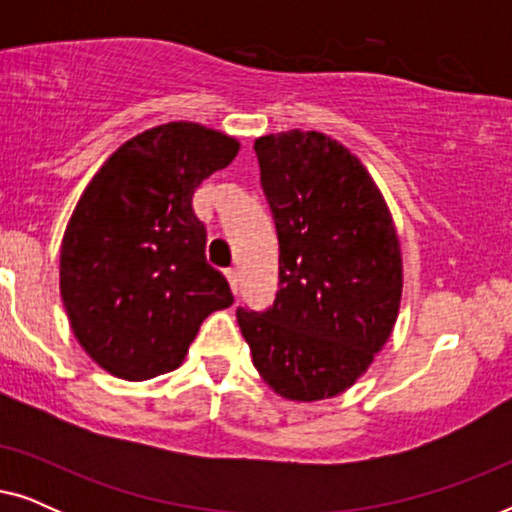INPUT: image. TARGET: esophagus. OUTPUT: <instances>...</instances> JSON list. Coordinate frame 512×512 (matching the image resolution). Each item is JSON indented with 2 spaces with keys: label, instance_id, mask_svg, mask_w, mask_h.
I'll return each mask as SVG.
<instances>
[{
  "label": "esophagus",
  "instance_id": "obj_1",
  "mask_svg": "<svg viewBox=\"0 0 512 512\" xmlns=\"http://www.w3.org/2000/svg\"><path fill=\"white\" fill-rule=\"evenodd\" d=\"M226 279H228V284H230V291H233L235 296H237V291H240V279H237L235 268H228L226 270Z\"/></svg>",
  "mask_w": 512,
  "mask_h": 512
}]
</instances>
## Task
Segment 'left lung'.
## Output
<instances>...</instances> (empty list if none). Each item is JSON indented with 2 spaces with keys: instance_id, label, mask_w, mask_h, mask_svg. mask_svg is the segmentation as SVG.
Masks as SVG:
<instances>
[{
  "instance_id": "left-lung-1",
  "label": "left lung",
  "mask_w": 512,
  "mask_h": 512,
  "mask_svg": "<svg viewBox=\"0 0 512 512\" xmlns=\"http://www.w3.org/2000/svg\"><path fill=\"white\" fill-rule=\"evenodd\" d=\"M279 240V291L237 324L265 384L289 401L352 387L394 331L401 244L361 160L324 132L289 130L254 144Z\"/></svg>"
}]
</instances>
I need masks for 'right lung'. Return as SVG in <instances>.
I'll return each instance as SVG.
<instances>
[{"mask_svg":"<svg viewBox=\"0 0 512 512\" xmlns=\"http://www.w3.org/2000/svg\"><path fill=\"white\" fill-rule=\"evenodd\" d=\"M237 151L200 123L156 125L118 146L83 191L62 237L60 293L76 340L107 373H170L202 321L233 305L191 202Z\"/></svg>","mask_w":512,"mask_h":512,"instance_id":"add662e5","label":"right lung"}]
</instances>
